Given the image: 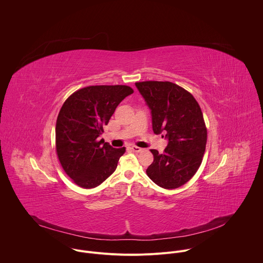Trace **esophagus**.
<instances>
[{
    "label": "esophagus",
    "mask_w": 263,
    "mask_h": 263,
    "mask_svg": "<svg viewBox=\"0 0 263 263\" xmlns=\"http://www.w3.org/2000/svg\"><path fill=\"white\" fill-rule=\"evenodd\" d=\"M129 148H130L132 151L137 152V153H140V152H142V150H143L142 148H139V147H137V146H130Z\"/></svg>",
    "instance_id": "obj_1"
}]
</instances>
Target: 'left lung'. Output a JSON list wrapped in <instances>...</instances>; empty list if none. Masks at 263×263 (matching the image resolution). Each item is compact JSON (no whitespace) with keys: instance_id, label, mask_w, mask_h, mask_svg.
Wrapping results in <instances>:
<instances>
[{"instance_id":"1","label":"left lung","mask_w":263,"mask_h":263,"mask_svg":"<svg viewBox=\"0 0 263 263\" xmlns=\"http://www.w3.org/2000/svg\"><path fill=\"white\" fill-rule=\"evenodd\" d=\"M136 87L151 110L154 134L163 133L168 141L162 154L151 150L154 161L146 173L161 187H179L196 174L205 152L201 108L187 90L170 82H142Z\"/></svg>"}]
</instances>
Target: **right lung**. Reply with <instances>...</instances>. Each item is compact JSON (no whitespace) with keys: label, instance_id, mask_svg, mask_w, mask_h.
Segmentation results:
<instances>
[{"label":"right lung","instance_id":"add662e5","mask_svg":"<svg viewBox=\"0 0 263 263\" xmlns=\"http://www.w3.org/2000/svg\"><path fill=\"white\" fill-rule=\"evenodd\" d=\"M133 92L127 86H90L64 102L56 122V150L64 172L80 186L96 187L115 172L125 147L113 148L99 137Z\"/></svg>","mask_w":263,"mask_h":263}]
</instances>
